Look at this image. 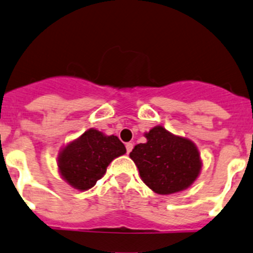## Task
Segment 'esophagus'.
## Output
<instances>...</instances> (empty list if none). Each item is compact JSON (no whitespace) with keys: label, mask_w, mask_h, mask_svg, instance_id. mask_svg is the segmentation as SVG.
Masks as SVG:
<instances>
[{"label":"esophagus","mask_w":253,"mask_h":253,"mask_svg":"<svg viewBox=\"0 0 253 253\" xmlns=\"http://www.w3.org/2000/svg\"><path fill=\"white\" fill-rule=\"evenodd\" d=\"M132 149H133V144H132V143H126V150H127V154L131 153Z\"/></svg>","instance_id":"obj_1"}]
</instances>
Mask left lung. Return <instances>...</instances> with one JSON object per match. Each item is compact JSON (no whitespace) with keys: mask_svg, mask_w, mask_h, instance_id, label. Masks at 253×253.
Returning a JSON list of instances; mask_svg holds the SVG:
<instances>
[{"mask_svg":"<svg viewBox=\"0 0 253 253\" xmlns=\"http://www.w3.org/2000/svg\"><path fill=\"white\" fill-rule=\"evenodd\" d=\"M144 137L147 142L135 145L129 158L154 193H178L198 179L203 160L193 140L171 133L161 125L145 132Z\"/></svg>","mask_w":253,"mask_h":253,"instance_id":"obj_1","label":"left lung"}]
</instances>
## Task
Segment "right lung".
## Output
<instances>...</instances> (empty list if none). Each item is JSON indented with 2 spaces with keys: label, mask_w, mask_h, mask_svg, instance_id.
<instances>
[{
  "label": "right lung",
  "mask_w": 253,
  "mask_h": 253,
  "mask_svg": "<svg viewBox=\"0 0 253 253\" xmlns=\"http://www.w3.org/2000/svg\"><path fill=\"white\" fill-rule=\"evenodd\" d=\"M124 154L126 148L116 135L89 128L60 149L58 171L69 185L88 190L105 174L110 162Z\"/></svg>",
  "instance_id": "obj_1"
}]
</instances>
